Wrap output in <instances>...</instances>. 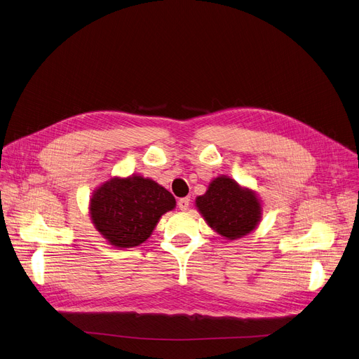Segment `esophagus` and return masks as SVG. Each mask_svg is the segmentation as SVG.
Here are the masks:
<instances>
[{"mask_svg":"<svg viewBox=\"0 0 359 359\" xmlns=\"http://www.w3.org/2000/svg\"><path fill=\"white\" fill-rule=\"evenodd\" d=\"M177 206H179V209L180 210H187L189 209V206H190V198H183V199H180L179 202H177Z\"/></svg>","mask_w":359,"mask_h":359,"instance_id":"obj_1","label":"esophagus"}]
</instances>
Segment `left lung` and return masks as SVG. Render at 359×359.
Returning a JSON list of instances; mask_svg holds the SVG:
<instances>
[{"label":"left lung","mask_w":359,"mask_h":359,"mask_svg":"<svg viewBox=\"0 0 359 359\" xmlns=\"http://www.w3.org/2000/svg\"><path fill=\"white\" fill-rule=\"evenodd\" d=\"M194 205L212 229L227 241L249 235L262 217V202L255 190L223 175L210 182Z\"/></svg>","instance_id":"1"}]
</instances>
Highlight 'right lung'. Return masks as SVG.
I'll return each mask as SVG.
<instances>
[{"label": "right lung", "instance_id": "right-lung-1", "mask_svg": "<svg viewBox=\"0 0 359 359\" xmlns=\"http://www.w3.org/2000/svg\"><path fill=\"white\" fill-rule=\"evenodd\" d=\"M176 208L173 194L140 175L111 177L90 199V217L109 245L117 249L146 242L160 217Z\"/></svg>", "mask_w": 359, "mask_h": 359}]
</instances>
